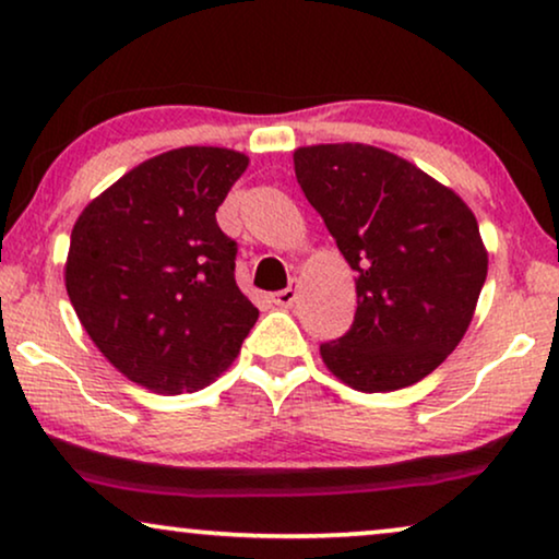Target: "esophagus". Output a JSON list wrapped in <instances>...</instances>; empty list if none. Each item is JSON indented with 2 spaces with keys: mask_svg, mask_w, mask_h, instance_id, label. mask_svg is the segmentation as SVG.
I'll return each mask as SVG.
<instances>
[{
  "mask_svg": "<svg viewBox=\"0 0 559 559\" xmlns=\"http://www.w3.org/2000/svg\"><path fill=\"white\" fill-rule=\"evenodd\" d=\"M297 293H300V282L293 280L289 282V287L280 289V293L274 295V302H277L280 308H293V305L297 302Z\"/></svg>",
  "mask_w": 559,
  "mask_h": 559,
  "instance_id": "esophagus-1",
  "label": "esophagus"
}]
</instances>
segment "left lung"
I'll return each instance as SVG.
<instances>
[{
  "label": "left lung",
  "instance_id": "left-lung-1",
  "mask_svg": "<svg viewBox=\"0 0 559 559\" xmlns=\"http://www.w3.org/2000/svg\"><path fill=\"white\" fill-rule=\"evenodd\" d=\"M305 198L356 272L354 325L320 356L358 392L417 384L468 331L488 254L453 190L369 144L295 150Z\"/></svg>",
  "mask_w": 559,
  "mask_h": 559
}]
</instances>
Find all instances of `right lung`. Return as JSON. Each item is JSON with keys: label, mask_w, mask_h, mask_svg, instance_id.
<instances>
[{"label": "right lung", "mask_w": 559, "mask_h": 559, "mask_svg": "<svg viewBox=\"0 0 559 559\" xmlns=\"http://www.w3.org/2000/svg\"><path fill=\"white\" fill-rule=\"evenodd\" d=\"M249 157L180 147L136 165L75 221L66 289L96 348L134 384L198 392L221 377L259 310L236 285L216 211Z\"/></svg>", "instance_id": "obj_1"}]
</instances>
